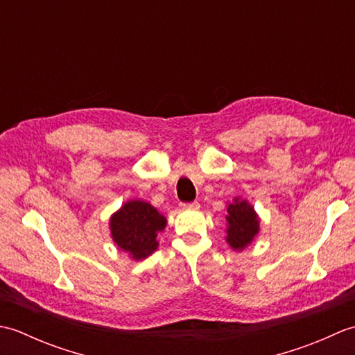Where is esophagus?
<instances>
[{
    "instance_id": "obj_1",
    "label": "esophagus",
    "mask_w": 355,
    "mask_h": 355,
    "mask_svg": "<svg viewBox=\"0 0 355 355\" xmlns=\"http://www.w3.org/2000/svg\"><path fill=\"white\" fill-rule=\"evenodd\" d=\"M182 206L183 209H198L200 207V202L198 201H191V202H182Z\"/></svg>"
}]
</instances>
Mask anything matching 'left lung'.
<instances>
[{
  "instance_id": "1",
  "label": "left lung",
  "mask_w": 355,
  "mask_h": 355,
  "mask_svg": "<svg viewBox=\"0 0 355 355\" xmlns=\"http://www.w3.org/2000/svg\"><path fill=\"white\" fill-rule=\"evenodd\" d=\"M227 243L235 250H243V248L252 243L256 233L259 230L258 216L254 210L247 201H239L238 198L232 202L227 209Z\"/></svg>"
}]
</instances>
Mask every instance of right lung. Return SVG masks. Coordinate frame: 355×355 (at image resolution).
<instances>
[{
  "instance_id": "right-lung-1",
  "label": "right lung",
  "mask_w": 355,
  "mask_h": 355,
  "mask_svg": "<svg viewBox=\"0 0 355 355\" xmlns=\"http://www.w3.org/2000/svg\"><path fill=\"white\" fill-rule=\"evenodd\" d=\"M166 225V218L145 201H128L111 218V235L116 244L132 259H145L158 243L157 233Z\"/></svg>"
}]
</instances>
